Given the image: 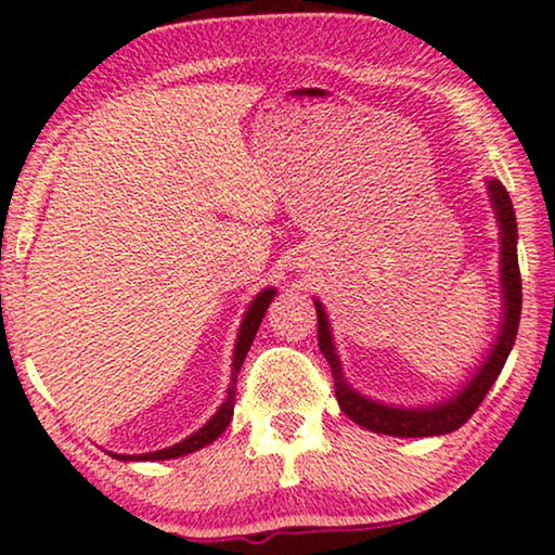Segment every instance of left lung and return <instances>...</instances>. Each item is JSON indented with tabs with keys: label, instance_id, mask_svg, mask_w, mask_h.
<instances>
[{
	"label": "left lung",
	"instance_id": "left-lung-1",
	"mask_svg": "<svg viewBox=\"0 0 555 555\" xmlns=\"http://www.w3.org/2000/svg\"><path fill=\"white\" fill-rule=\"evenodd\" d=\"M489 201L494 208L496 225H499V283H502V321H499V334L494 345L489 347V354L476 367V373L450 393L448 399L427 403V406H396V403H386L371 396L360 393L358 388L350 386L341 371V360L334 347L332 324L326 319L324 304L313 298L319 317V350L330 360L332 375H334V393L341 412L360 427L371 429L378 435L391 437H433V435H448L455 433L470 420L476 412L478 403L494 386V380L502 373L504 362H507L512 345L517 339L519 326V311H522V280H519V264H517V218L515 208H512L509 193L499 180H487Z\"/></svg>",
	"mask_w": 555,
	"mask_h": 555
}]
</instances>
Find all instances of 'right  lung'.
I'll list each match as a JSON object with an SVG mask.
<instances>
[{
    "label": "right lung",
    "mask_w": 555,
    "mask_h": 555,
    "mask_svg": "<svg viewBox=\"0 0 555 555\" xmlns=\"http://www.w3.org/2000/svg\"><path fill=\"white\" fill-rule=\"evenodd\" d=\"M275 293H278L275 288L259 291L255 300L249 304V309L244 311V319H242V324H238V334H236L234 360H231V383H229V388H225V399L221 401V406L216 409V414L210 416V420L205 422L203 427L197 429V433L184 437V440H180L177 444H169V448L156 450V453H141V455H118V453H115L118 461H169V457H180V455L195 453V450H201V448H205V444H210L214 440H218V437H221L223 429L229 427L231 416H234L236 375H238V371H242V362L246 358V352H249L251 341H255V337H257V330H259V324H262L267 306L272 304Z\"/></svg>",
    "instance_id": "obj_1"
}]
</instances>
